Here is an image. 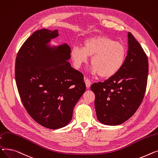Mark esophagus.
Segmentation results:
<instances>
[{"label":"esophagus","mask_w":158,"mask_h":158,"mask_svg":"<svg viewBox=\"0 0 158 158\" xmlns=\"http://www.w3.org/2000/svg\"><path fill=\"white\" fill-rule=\"evenodd\" d=\"M85 85H86V87L87 88L90 87V85H91V81H90V80L89 79H85Z\"/></svg>","instance_id":"34e87169"}]
</instances>
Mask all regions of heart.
Instances as JSON below:
<instances>
[{"mask_svg":"<svg viewBox=\"0 0 158 158\" xmlns=\"http://www.w3.org/2000/svg\"><path fill=\"white\" fill-rule=\"evenodd\" d=\"M89 57H92V73L107 78L116 75L123 68L127 51L122 43L107 36L98 35L85 40L82 47L74 46L71 50V58L77 68L87 63Z\"/></svg>","mask_w":158,"mask_h":158,"instance_id":"b5f03b06","label":"heart"}]
</instances>
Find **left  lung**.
Masks as SVG:
<instances>
[{
    "instance_id": "obj_1",
    "label": "left lung",
    "mask_w": 158,
    "mask_h": 158,
    "mask_svg": "<svg viewBox=\"0 0 158 158\" xmlns=\"http://www.w3.org/2000/svg\"><path fill=\"white\" fill-rule=\"evenodd\" d=\"M127 54L123 68L112 77L90 87L96 96L97 118L105 125L126 122L136 112L145 95L148 59L131 33H127Z\"/></svg>"
}]
</instances>
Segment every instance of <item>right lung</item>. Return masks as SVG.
<instances>
[{"label": "right lung", "instance_id": "add662e5", "mask_svg": "<svg viewBox=\"0 0 158 158\" xmlns=\"http://www.w3.org/2000/svg\"><path fill=\"white\" fill-rule=\"evenodd\" d=\"M58 30L34 32L18 51L15 79L22 103L40 125L56 129L68 125L73 109L85 92L83 75L68 62L67 43L52 46Z\"/></svg>", "mask_w": 158, "mask_h": 158}]
</instances>
